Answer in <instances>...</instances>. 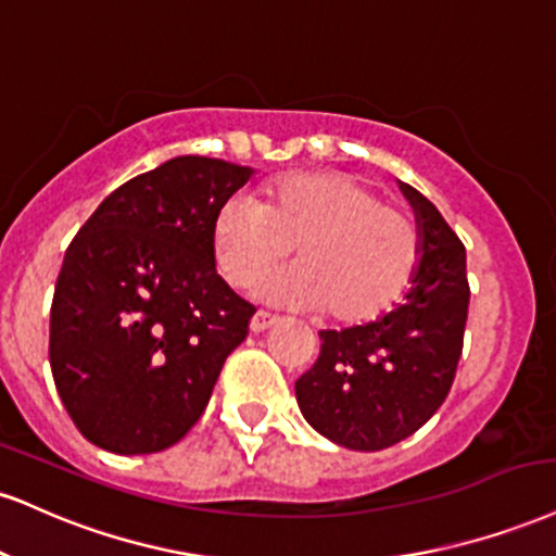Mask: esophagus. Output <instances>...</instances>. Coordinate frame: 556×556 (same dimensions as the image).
Returning a JSON list of instances; mask_svg holds the SVG:
<instances>
[{"label": "esophagus", "mask_w": 556, "mask_h": 556, "mask_svg": "<svg viewBox=\"0 0 556 556\" xmlns=\"http://www.w3.org/2000/svg\"><path fill=\"white\" fill-rule=\"evenodd\" d=\"M279 320H282L279 316H271V313H266V311H256L251 318V331L261 333V331L271 329V326H277Z\"/></svg>", "instance_id": "esophagus-1"}]
</instances>
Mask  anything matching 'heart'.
Wrapping results in <instances>:
<instances>
[{"instance_id":"b5f03b06","label":"heart","mask_w":556,"mask_h":556,"mask_svg":"<svg viewBox=\"0 0 556 556\" xmlns=\"http://www.w3.org/2000/svg\"><path fill=\"white\" fill-rule=\"evenodd\" d=\"M292 245L298 266L261 287L264 298L320 307L344 326L391 311L419 261L412 219L342 173H292L269 184L264 202L236 193L214 217V264L232 287L256 285Z\"/></svg>"}]
</instances>
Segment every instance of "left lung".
<instances>
[{
  "instance_id": "left-lung-1",
  "label": "left lung",
  "mask_w": 556,
  "mask_h": 556,
  "mask_svg": "<svg viewBox=\"0 0 556 556\" xmlns=\"http://www.w3.org/2000/svg\"><path fill=\"white\" fill-rule=\"evenodd\" d=\"M419 261L393 311L365 326L320 331L316 365L298 378V406L313 430L350 451H383L440 409L464 350L469 316L466 249L414 186Z\"/></svg>"
}]
</instances>
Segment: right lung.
I'll use <instances>...</instances> for the list:
<instances>
[{"label":"right lung","instance_id":"add662e5","mask_svg":"<svg viewBox=\"0 0 556 556\" xmlns=\"http://www.w3.org/2000/svg\"><path fill=\"white\" fill-rule=\"evenodd\" d=\"M253 168L180 155L100 202L51 303L53 383L77 430L142 456L197 425L256 307L214 269L212 225Z\"/></svg>","mask_w":556,"mask_h":556}]
</instances>
